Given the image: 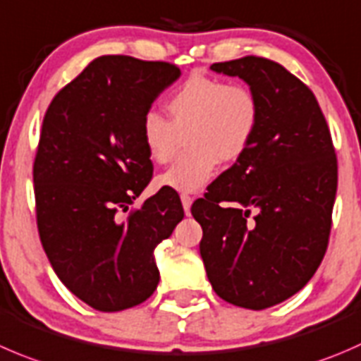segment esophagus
<instances>
[{
	"mask_svg": "<svg viewBox=\"0 0 361 361\" xmlns=\"http://www.w3.org/2000/svg\"><path fill=\"white\" fill-rule=\"evenodd\" d=\"M192 201H194V199H192L190 195H188V194H181V204H183V209H185V213H187V215H190Z\"/></svg>",
	"mask_w": 361,
	"mask_h": 361,
	"instance_id": "34e87169",
	"label": "esophagus"
}]
</instances>
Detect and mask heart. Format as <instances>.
<instances>
[{"label":"heart","mask_w":361,"mask_h":361,"mask_svg":"<svg viewBox=\"0 0 361 361\" xmlns=\"http://www.w3.org/2000/svg\"><path fill=\"white\" fill-rule=\"evenodd\" d=\"M171 121L148 111L141 121V139L149 159L167 164L181 148L187 134L190 153L181 157L159 178L162 187L176 192H199L219 169L234 162L254 141L261 109L255 93L243 84L194 73L167 102Z\"/></svg>","instance_id":"b5f03b06"}]
</instances>
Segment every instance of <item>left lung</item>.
<instances>
[{"mask_svg": "<svg viewBox=\"0 0 361 361\" xmlns=\"http://www.w3.org/2000/svg\"><path fill=\"white\" fill-rule=\"evenodd\" d=\"M209 68L243 79L261 120L247 152L192 206L199 250L220 298L262 310L296 295L323 261L337 157L316 97L284 66L245 56Z\"/></svg>", "mask_w": 361, "mask_h": 361, "instance_id": "obj_1", "label": "left lung"}]
</instances>
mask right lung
I'll use <instances>...</instances> for the list:
<instances>
[{"instance_id":"obj_1","label":"right lung","mask_w":361,"mask_h":361,"mask_svg":"<svg viewBox=\"0 0 361 361\" xmlns=\"http://www.w3.org/2000/svg\"><path fill=\"white\" fill-rule=\"evenodd\" d=\"M181 75L176 65L100 56L52 99L33 164L37 226L52 269L100 312L139 305L159 284L155 247L183 219L180 197L148 187L141 121Z\"/></svg>"}]
</instances>
